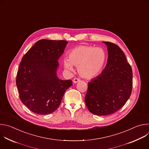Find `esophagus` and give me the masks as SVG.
Here are the masks:
<instances>
[{"label":"esophagus","instance_id":"34e87169","mask_svg":"<svg viewBox=\"0 0 149 149\" xmlns=\"http://www.w3.org/2000/svg\"><path fill=\"white\" fill-rule=\"evenodd\" d=\"M81 81V79H80L79 78H75L73 79L74 83H77V82H79V81Z\"/></svg>","mask_w":149,"mask_h":149}]
</instances>
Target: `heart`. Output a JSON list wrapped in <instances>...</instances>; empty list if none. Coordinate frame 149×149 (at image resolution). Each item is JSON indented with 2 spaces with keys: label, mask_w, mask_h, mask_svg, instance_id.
<instances>
[{
  "label": "heart",
  "mask_w": 149,
  "mask_h": 149,
  "mask_svg": "<svg viewBox=\"0 0 149 149\" xmlns=\"http://www.w3.org/2000/svg\"><path fill=\"white\" fill-rule=\"evenodd\" d=\"M105 53L100 48L90 45H79L70 52L68 59L63 61L65 68L73 71L78 67L79 74L86 78H91L100 73L105 61Z\"/></svg>",
  "instance_id": "1"
}]
</instances>
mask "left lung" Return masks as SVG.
<instances>
[{"label": "left lung", "mask_w": 149, "mask_h": 149, "mask_svg": "<svg viewBox=\"0 0 149 149\" xmlns=\"http://www.w3.org/2000/svg\"><path fill=\"white\" fill-rule=\"evenodd\" d=\"M109 57L101 74L88 84L85 97L87 107L93 114L106 116L119 110L130 98L133 87V72L121 49L110 42Z\"/></svg>", "instance_id": "left-lung-1"}]
</instances>
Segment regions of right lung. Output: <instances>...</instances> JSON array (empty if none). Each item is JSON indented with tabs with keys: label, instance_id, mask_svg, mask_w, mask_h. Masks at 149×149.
I'll use <instances>...</instances> for the list:
<instances>
[{
	"label": "right lung",
	"instance_id": "add662e5",
	"mask_svg": "<svg viewBox=\"0 0 149 149\" xmlns=\"http://www.w3.org/2000/svg\"><path fill=\"white\" fill-rule=\"evenodd\" d=\"M68 44L64 40L40 39L24 55L16 84L22 102L33 113L48 114L59 106L71 80L56 76L58 59Z\"/></svg>",
	"mask_w": 149,
	"mask_h": 149
}]
</instances>
